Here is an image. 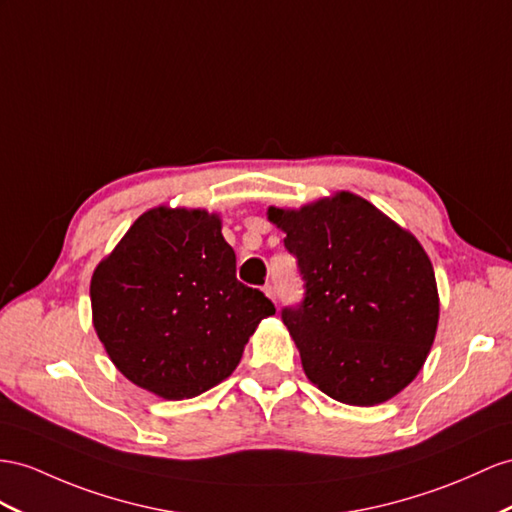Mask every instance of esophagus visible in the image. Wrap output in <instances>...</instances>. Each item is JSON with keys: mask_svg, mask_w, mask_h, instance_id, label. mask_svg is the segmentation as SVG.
Segmentation results:
<instances>
[{"mask_svg": "<svg viewBox=\"0 0 512 512\" xmlns=\"http://www.w3.org/2000/svg\"><path fill=\"white\" fill-rule=\"evenodd\" d=\"M264 292H266V296H268V298H272L274 303H277V290H274V285H272V283H266V285H264Z\"/></svg>", "mask_w": 512, "mask_h": 512, "instance_id": "esophagus-1", "label": "esophagus"}]
</instances>
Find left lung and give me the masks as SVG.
<instances>
[{"mask_svg": "<svg viewBox=\"0 0 512 512\" xmlns=\"http://www.w3.org/2000/svg\"><path fill=\"white\" fill-rule=\"evenodd\" d=\"M268 218L285 231L305 281V298L281 318L309 381L352 406L396 396L422 370L439 322L422 244L352 192L270 207Z\"/></svg>", "mask_w": 512, "mask_h": 512, "instance_id": "8db88e82", "label": "left lung"}]
</instances>
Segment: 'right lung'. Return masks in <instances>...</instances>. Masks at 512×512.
Returning a JSON list of instances; mask_svg holds the SVG:
<instances>
[{
	"instance_id": "1",
	"label": "right lung",
	"mask_w": 512,
	"mask_h": 512,
	"mask_svg": "<svg viewBox=\"0 0 512 512\" xmlns=\"http://www.w3.org/2000/svg\"><path fill=\"white\" fill-rule=\"evenodd\" d=\"M95 331L131 383L194 398L238 368L272 300L235 279L220 218L205 209L144 212L90 281Z\"/></svg>"
}]
</instances>
